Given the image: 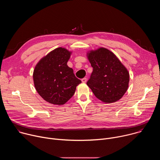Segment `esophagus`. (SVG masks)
Returning <instances> with one entry per match:
<instances>
[{
    "label": "esophagus",
    "mask_w": 160,
    "mask_h": 160,
    "mask_svg": "<svg viewBox=\"0 0 160 160\" xmlns=\"http://www.w3.org/2000/svg\"><path fill=\"white\" fill-rule=\"evenodd\" d=\"M82 82L83 83H85V82H87V78H82Z\"/></svg>",
    "instance_id": "obj_1"
}]
</instances>
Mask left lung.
Here are the masks:
<instances>
[{"label":"left lung","instance_id":"1","mask_svg":"<svg viewBox=\"0 0 160 160\" xmlns=\"http://www.w3.org/2000/svg\"><path fill=\"white\" fill-rule=\"evenodd\" d=\"M88 59L93 68L87 82L95 96L106 103L120 99L128 87L129 73L112 52L105 48L90 51Z\"/></svg>","mask_w":160,"mask_h":160}]
</instances>
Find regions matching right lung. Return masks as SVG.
Masks as SVG:
<instances>
[{
	"label": "right lung",
	"instance_id": "add662e5",
	"mask_svg": "<svg viewBox=\"0 0 160 160\" xmlns=\"http://www.w3.org/2000/svg\"><path fill=\"white\" fill-rule=\"evenodd\" d=\"M70 54L71 52L64 48H57L43 58L35 68V87L38 94L49 103L64 104L82 82L67 65Z\"/></svg>",
	"mask_w": 160,
	"mask_h": 160
}]
</instances>
